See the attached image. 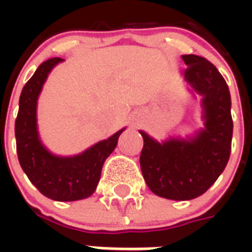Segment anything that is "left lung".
Wrapping results in <instances>:
<instances>
[{"label": "left lung", "mask_w": 252, "mask_h": 252, "mask_svg": "<svg viewBox=\"0 0 252 252\" xmlns=\"http://www.w3.org/2000/svg\"><path fill=\"white\" fill-rule=\"evenodd\" d=\"M185 79L202 95L205 129L194 139L155 142L143 136L140 167L150 190L175 201L193 200L209 189L229 159L232 142L231 95L216 66L198 55H182Z\"/></svg>", "instance_id": "obj_1"}]
</instances>
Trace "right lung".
<instances>
[{"instance_id":"add662e5","label":"right lung","mask_w":252,"mask_h":252,"mask_svg":"<svg viewBox=\"0 0 252 252\" xmlns=\"http://www.w3.org/2000/svg\"><path fill=\"white\" fill-rule=\"evenodd\" d=\"M62 61V58H51L43 62L25 83L20 95L14 135L20 166L41 194L55 201H77L94 193L105 159L113 153L124 129L77 157L59 158L47 151L37 135L36 102L48 72Z\"/></svg>"}]
</instances>
